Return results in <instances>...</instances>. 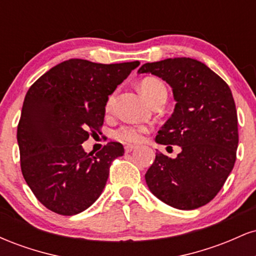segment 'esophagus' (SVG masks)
<instances>
[{
    "label": "esophagus",
    "instance_id": "34e87169",
    "mask_svg": "<svg viewBox=\"0 0 256 256\" xmlns=\"http://www.w3.org/2000/svg\"><path fill=\"white\" fill-rule=\"evenodd\" d=\"M136 149H137V146H134V144L125 146V152H131L136 150Z\"/></svg>",
    "mask_w": 256,
    "mask_h": 256
}]
</instances>
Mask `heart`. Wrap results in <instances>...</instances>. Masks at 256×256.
Segmentation results:
<instances>
[{
    "label": "heart",
    "mask_w": 256,
    "mask_h": 256,
    "mask_svg": "<svg viewBox=\"0 0 256 256\" xmlns=\"http://www.w3.org/2000/svg\"><path fill=\"white\" fill-rule=\"evenodd\" d=\"M140 91L143 98L148 102H150L158 94L166 92V88L158 79L148 77L143 79L140 83ZM113 100L114 96H110L107 104H106V110H110L112 104H113ZM146 128H144V126H122V128L116 131V137L122 140H126V142H140L142 140L143 134H146Z\"/></svg>",
    "instance_id": "b5f03b06"
}]
</instances>
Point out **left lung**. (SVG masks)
Wrapping results in <instances>:
<instances>
[{
  "label": "left lung",
  "mask_w": 256,
  "mask_h": 256,
  "mask_svg": "<svg viewBox=\"0 0 256 256\" xmlns=\"http://www.w3.org/2000/svg\"><path fill=\"white\" fill-rule=\"evenodd\" d=\"M172 88L174 110L155 137L164 146H179L176 158L156 152L146 173L149 190L177 210H190L212 201L236 161L237 110L228 85L201 61L165 58L144 64Z\"/></svg>",
  "instance_id": "8db88e82"
}]
</instances>
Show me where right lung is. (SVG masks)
Wrapping results in <instances>:
<instances>
[{
    "label": "right lung",
    "instance_id": "right-lung-1",
    "mask_svg": "<svg viewBox=\"0 0 256 256\" xmlns=\"http://www.w3.org/2000/svg\"><path fill=\"white\" fill-rule=\"evenodd\" d=\"M138 61L96 64L70 58L31 85L18 125L20 165L32 192L48 210L74 216L100 198L112 161L124 146L110 142L96 155L82 143L104 124L108 96Z\"/></svg>",
    "mask_w": 256,
    "mask_h": 256
}]
</instances>
